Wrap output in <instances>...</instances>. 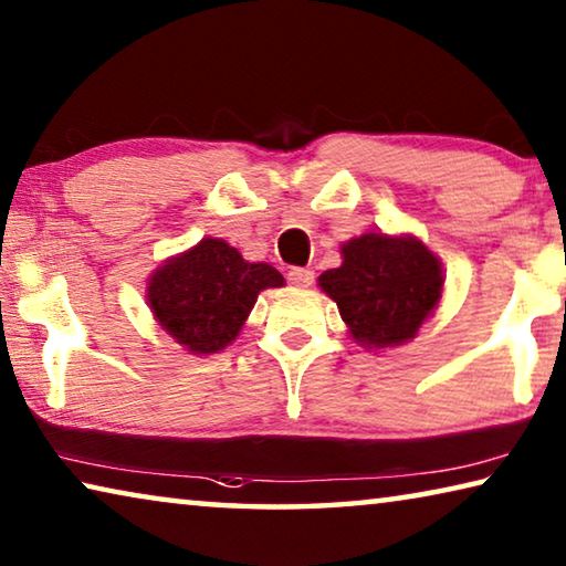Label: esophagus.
Segmentation results:
<instances>
[{
  "label": "esophagus",
  "instance_id": "obj_1",
  "mask_svg": "<svg viewBox=\"0 0 566 566\" xmlns=\"http://www.w3.org/2000/svg\"><path fill=\"white\" fill-rule=\"evenodd\" d=\"M289 281L295 285V289H308L313 283V271H308V268H291Z\"/></svg>",
  "mask_w": 566,
  "mask_h": 566
}]
</instances>
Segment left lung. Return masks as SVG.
Returning <instances> with one entry per match:
<instances>
[{
  "mask_svg": "<svg viewBox=\"0 0 566 566\" xmlns=\"http://www.w3.org/2000/svg\"><path fill=\"white\" fill-rule=\"evenodd\" d=\"M442 263L410 232H364L342 245V265L318 275V289L367 352L412 342L442 298Z\"/></svg>",
  "mask_w": 566,
  "mask_h": 566,
  "instance_id": "8db88e82",
  "label": "left lung"
}]
</instances>
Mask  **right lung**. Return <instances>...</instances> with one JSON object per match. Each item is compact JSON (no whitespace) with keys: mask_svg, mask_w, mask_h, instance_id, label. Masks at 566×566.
Segmentation results:
<instances>
[{"mask_svg":"<svg viewBox=\"0 0 566 566\" xmlns=\"http://www.w3.org/2000/svg\"><path fill=\"white\" fill-rule=\"evenodd\" d=\"M283 285L285 277L273 265L248 263L224 240L202 238L156 268L146 303L181 349L210 356L238 338L260 291Z\"/></svg>","mask_w":566,"mask_h":566,"instance_id":"1","label":"right lung"}]
</instances>
